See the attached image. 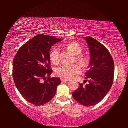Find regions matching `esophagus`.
Segmentation results:
<instances>
[{
	"label": "esophagus",
	"mask_w": 128,
	"mask_h": 128,
	"mask_svg": "<svg viewBox=\"0 0 128 128\" xmlns=\"http://www.w3.org/2000/svg\"><path fill=\"white\" fill-rule=\"evenodd\" d=\"M60 80L62 82H68L69 81V80L68 79H66V78H61Z\"/></svg>",
	"instance_id": "1"
}]
</instances>
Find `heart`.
<instances>
[{"label": "heart", "mask_w": 128, "mask_h": 128, "mask_svg": "<svg viewBox=\"0 0 128 128\" xmlns=\"http://www.w3.org/2000/svg\"><path fill=\"white\" fill-rule=\"evenodd\" d=\"M64 47L73 55H75V60L78 64L82 66L86 65L88 63V59L84 55L80 54L83 51V48L81 45L76 42H70L64 45ZM50 58L52 64H58L60 62L59 56V50L57 48H53L50 52ZM80 72V68L78 64H72V65L60 66L58 68L55 70L56 74L64 78H70L78 74Z\"/></svg>", "instance_id": "heart-1"}]
</instances>
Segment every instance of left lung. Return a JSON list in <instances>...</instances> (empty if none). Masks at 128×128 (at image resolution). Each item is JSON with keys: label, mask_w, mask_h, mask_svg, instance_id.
Returning a JSON list of instances; mask_svg holds the SVG:
<instances>
[{"label": "left lung", "mask_w": 128, "mask_h": 128, "mask_svg": "<svg viewBox=\"0 0 128 128\" xmlns=\"http://www.w3.org/2000/svg\"><path fill=\"white\" fill-rule=\"evenodd\" d=\"M90 52L89 69L85 73V80L72 92L77 102L88 106L98 104L104 98L112 85L114 62L109 50L94 38L84 37ZM86 81L88 83L84 85Z\"/></svg>", "instance_id": "obj_1"}]
</instances>
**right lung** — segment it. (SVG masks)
<instances>
[{
	"label": "right lung",
	"instance_id": "right-lung-1",
	"mask_svg": "<svg viewBox=\"0 0 128 128\" xmlns=\"http://www.w3.org/2000/svg\"><path fill=\"white\" fill-rule=\"evenodd\" d=\"M62 39L38 34L19 48L13 62V78L24 99L34 106L46 104L56 94L59 78H50V50Z\"/></svg>",
	"mask_w": 128,
	"mask_h": 128
}]
</instances>
